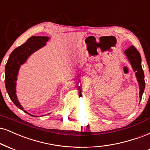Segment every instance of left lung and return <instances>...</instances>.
Returning a JSON list of instances; mask_svg holds the SVG:
<instances>
[{"instance_id": "obj_1", "label": "left lung", "mask_w": 150, "mask_h": 150, "mask_svg": "<svg viewBox=\"0 0 150 150\" xmlns=\"http://www.w3.org/2000/svg\"><path fill=\"white\" fill-rule=\"evenodd\" d=\"M124 54L127 57L133 71H135V76L138 82L139 88H140V98L141 100L145 88V75L141 65V56L140 52L134 46H131L127 50H125Z\"/></svg>"}]
</instances>
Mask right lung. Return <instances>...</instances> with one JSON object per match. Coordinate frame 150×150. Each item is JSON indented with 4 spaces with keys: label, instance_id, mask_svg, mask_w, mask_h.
I'll return each mask as SVG.
<instances>
[{
    "label": "right lung",
    "instance_id": "obj_1",
    "mask_svg": "<svg viewBox=\"0 0 150 150\" xmlns=\"http://www.w3.org/2000/svg\"><path fill=\"white\" fill-rule=\"evenodd\" d=\"M49 38H50L47 36H33L30 37L25 43L12 51L5 68V88L10 98L19 109L35 117H37L38 116L32 115L26 112L17 99L16 94L17 76L21 65L24 64L29 56L31 55L33 52L45 46Z\"/></svg>",
    "mask_w": 150,
    "mask_h": 150
}]
</instances>
